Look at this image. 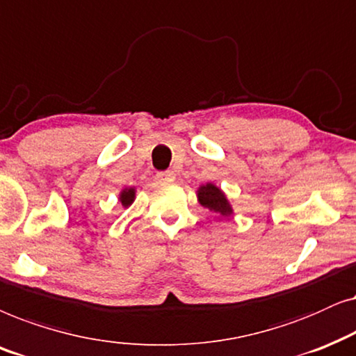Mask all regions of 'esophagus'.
Returning a JSON list of instances; mask_svg holds the SVG:
<instances>
[{
  "label": "esophagus",
  "mask_w": 356,
  "mask_h": 356,
  "mask_svg": "<svg viewBox=\"0 0 356 356\" xmlns=\"http://www.w3.org/2000/svg\"><path fill=\"white\" fill-rule=\"evenodd\" d=\"M174 179H175L174 170H161V172H158L159 182H174Z\"/></svg>",
  "instance_id": "1"
}]
</instances>
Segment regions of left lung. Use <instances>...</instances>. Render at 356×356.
Listing matches in <instances>:
<instances>
[{
	"label": "left lung",
	"instance_id": "obj_1",
	"mask_svg": "<svg viewBox=\"0 0 356 356\" xmlns=\"http://www.w3.org/2000/svg\"><path fill=\"white\" fill-rule=\"evenodd\" d=\"M198 200L203 207L210 208L213 211H220L221 215H231V207L225 193L213 184H207V186L198 188Z\"/></svg>",
	"mask_w": 356,
	"mask_h": 356
}]
</instances>
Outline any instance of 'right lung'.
<instances>
[{"instance_id": "1", "label": "right lung", "mask_w": 356, "mask_h": 356, "mask_svg": "<svg viewBox=\"0 0 356 356\" xmlns=\"http://www.w3.org/2000/svg\"><path fill=\"white\" fill-rule=\"evenodd\" d=\"M134 198H135V188H125V191H123L122 195H120L122 205H123V207L131 205V202H134Z\"/></svg>"}]
</instances>
